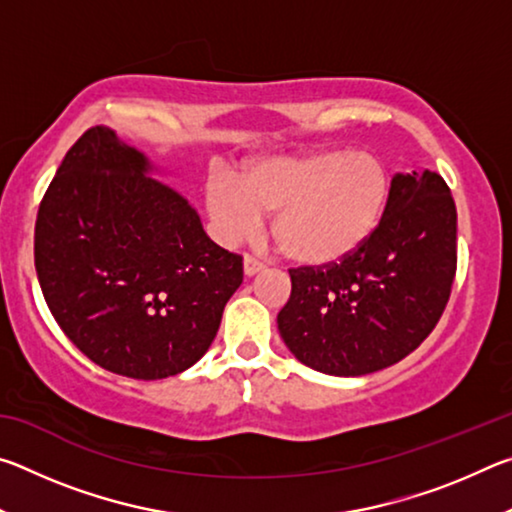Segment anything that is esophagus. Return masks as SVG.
I'll return each instance as SVG.
<instances>
[{"label": "esophagus", "instance_id": "esophagus-1", "mask_svg": "<svg viewBox=\"0 0 512 512\" xmlns=\"http://www.w3.org/2000/svg\"><path fill=\"white\" fill-rule=\"evenodd\" d=\"M264 262L262 259H257V257H253V255H246L244 257V273L250 277V275H257L259 271H264Z\"/></svg>", "mask_w": 512, "mask_h": 512}]
</instances>
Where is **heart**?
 Listing matches in <instances>:
<instances>
[{
    "instance_id": "obj_1",
    "label": "heart",
    "mask_w": 512,
    "mask_h": 512,
    "mask_svg": "<svg viewBox=\"0 0 512 512\" xmlns=\"http://www.w3.org/2000/svg\"><path fill=\"white\" fill-rule=\"evenodd\" d=\"M393 192L388 164L375 153L311 151L246 164L237 183L214 176L207 210L225 241L253 235L275 214L273 237L302 266H332L368 244Z\"/></svg>"
}]
</instances>
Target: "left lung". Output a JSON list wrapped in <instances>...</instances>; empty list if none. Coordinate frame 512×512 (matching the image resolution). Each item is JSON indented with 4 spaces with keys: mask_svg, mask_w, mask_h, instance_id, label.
Returning a JSON list of instances; mask_svg holds the SVG:
<instances>
[{
    "mask_svg": "<svg viewBox=\"0 0 512 512\" xmlns=\"http://www.w3.org/2000/svg\"><path fill=\"white\" fill-rule=\"evenodd\" d=\"M287 348L325 375L393 366L438 325L456 277V205L436 171L395 173L384 221L352 257L289 268Z\"/></svg>",
    "mask_w": 512,
    "mask_h": 512,
    "instance_id": "left-lung-1",
    "label": "left lung"
}]
</instances>
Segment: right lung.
<instances>
[{"mask_svg":"<svg viewBox=\"0 0 512 512\" xmlns=\"http://www.w3.org/2000/svg\"><path fill=\"white\" fill-rule=\"evenodd\" d=\"M140 151L92 126L40 201L36 271L67 339L97 366L164 379L203 357L244 259L205 235Z\"/></svg>","mask_w":512,"mask_h":512,"instance_id":"right-lung-1","label":"right lung"}]
</instances>
